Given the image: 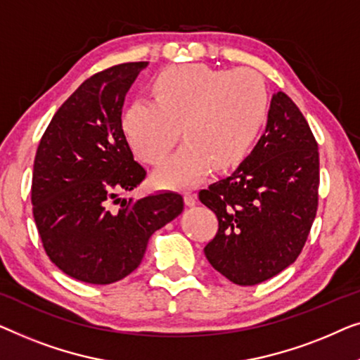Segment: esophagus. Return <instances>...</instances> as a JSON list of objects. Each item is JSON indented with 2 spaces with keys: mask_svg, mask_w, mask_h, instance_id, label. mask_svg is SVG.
I'll return each instance as SVG.
<instances>
[{
  "mask_svg": "<svg viewBox=\"0 0 360 360\" xmlns=\"http://www.w3.org/2000/svg\"><path fill=\"white\" fill-rule=\"evenodd\" d=\"M184 202L187 207H194L197 204V195L191 194V192H186L184 194Z\"/></svg>",
  "mask_w": 360,
  "mask_h": 360,
  "instance_id": "34e87169",
  "label": "esophagus"
}]
</instances>
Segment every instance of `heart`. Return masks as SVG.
I'll return each mask as SVG.
<instances>
[{
  "label": "heart",
  "mask_w": 360,
  "mask_h": 360,
  "mask_svg": "<svg viewBox=\"0 0 360 360\" xmlns=\"http://www.w3.org/2000/svg\"><path fill=\"white\" fill-rule=\"evenodd\" d=\"M153 89L156 99L139 98L129 105L122 129L131 150L158 165L182 125L186 143L153 174L163 189L195 186L214 166H236L255 143L269 105L264 79L250 68L178 65L163 70Z\"/></svg>",
  "instance_id": "obj_1"
}]
</instances>
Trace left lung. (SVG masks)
<instances>
[{"instance_id":"left-lung-1","label":"left lung","mask_w":360,"mask_h":360,"mask_svg":"<svg viewBox=\"0 0 360 360\" xmlns=\"http://www.w3.org/2000/svg\"><path fill=\"white\" fill-rule=\"evenodd\" d=\"M318 143L285 93L271 99L264 134L226 179L199 192L219 231L207 259L238 285H256L297 259L318 207Z\"/></svg>"}]
</instances>
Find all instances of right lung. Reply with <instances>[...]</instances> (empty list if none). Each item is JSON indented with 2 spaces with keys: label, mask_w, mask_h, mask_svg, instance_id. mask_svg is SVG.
Masks as SVG:
<instances>
[{
  "label": "right lung",
  "mask_w": 360,
  "mask_h": 360,
  "mask_svg": "<svg viewBox=\"0 0 360 360\" xmlns=\"http://www.w3.org/2000/svg\"><path fill=\"white\" fill-rule=\"evenodd\" d=\"M146 67L115 65L86 79L50 120L35 153L32 212L44 250L81 282L124 279L139 267L150 236L184 210L174 192L119 197L146 176L122 130L125 96Z\"/></svg>",
  "instance_id": "right-lung-1"
}]
</instances>
